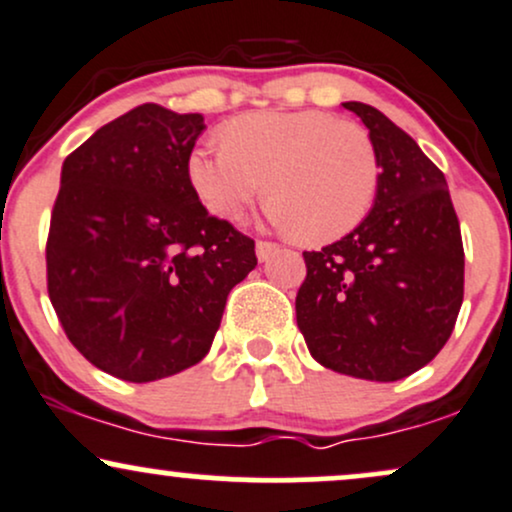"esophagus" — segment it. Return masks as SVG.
I'll use <instances>...</instances> for the list:
<instances>
[{"label": "esophagus", "mask_w": 512, "mask_h": 512, "mask_svg": "<svg viewBox=\"0 0 512 512\" xmlns=\"http://www.w3.org/2000/svg\"><path fill=\"white\" fill-rule=\"evenodd\" d=\"M274 252H279V245L269 243V240H257V257H260V262H267Z\"/></svg>", "instance_id": "34e87169"}]
</instances>
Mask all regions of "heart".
Here are the masks:
<instances>
[{
  "mask_svg": "<svg viewBox=\"0 0 512 512\" xmlns=\"http://www.w3.org/2000/svg\"><path fill=\"white\" fill-rule=\"evenodd\" d=\"M187 158V178L221 219H238L262 195L267 219L308 243L351 233L373 209L380 158L361 125L325 110H260L240 115Z\"/></svg>",
  "mask_w": 512,
  "mask_h": 512,
  "instance_id": "heart-1",
  "label": "heart"
}]
</instances>
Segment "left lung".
I'll use <instances>...</instances> for the list:
<instances>
[{
  "label": "left lung",
  "instance_id": "8db88e82",
  "mask_svg": "<svg viewBox=\"0 0 512 512\" xmlns=\"http://www.w3.org/2000/svg\"><path fill=\"white\" fill-rule=\"evenodd\" d=\"M380 158L373 209L349 236L303 252L296 322L320 366L395 383L433 361L464 296V250L448 182L390 117L349 101Z\"/></svg>",
  "mask_w": 512,
  "mask_h": 512
}]
</instances>
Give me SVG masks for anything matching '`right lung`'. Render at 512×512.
I'll list each match as a JSON object with an SVG mask.
<instances>
[{
	"instance_id": "right-lung-1",
	"label": "right lung",
	"mask_w": 512,
	"mask_h": 512,
	"mask_svg": "<svg viewBox=\"0 0 512 512\" xmlns=\"http://www.w3.org/2000/svg\"><path fill=\"white\" fill-rule=\"evenodd\" d=\"M199 113L137 105L62 163L48 293L69 342L105 373L151 383L209 354L255 240L209 216L187 178Z\"/></svg>"
}]
</instances>
